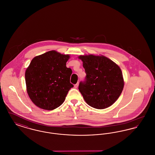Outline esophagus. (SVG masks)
<instances>
[{"label":"esophagus","instance_id":"34e87169","mask_svg":"<svg viewBox=\"0 0 155 155\" xmlns=\"http://www.w3.org/2000/svg\"><path fill=\"white\" fill-rule=\"evenodd\" d=\"M78 85H79V83L78 82V83H77L76 84L74 85V88H77V87H78Z\"/></svg>","mask_w":155,"mask_h":155}]
</instances>
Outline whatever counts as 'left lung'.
Here are the masks:
<instances>
[{
    "label": "left lung",
    "instance_id": "obj_1",
    "mask_svg": "<svg viewBox=\"0 0 155 155\" xmlns=\"http://www.w3.org/2000/svg\"><path fill=\"white\" fill-rule=\"evenodd\" d=\"M86 80L78 89L90 106L104 109L111 106L121 95L124 81L118 65L103 55H80Z\"/></svg>",
    "mask_w": 155,
    "mask_h": 155
}]
</instances>
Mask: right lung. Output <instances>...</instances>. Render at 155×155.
Segmentation results:
<instances>
[{
  "mask_svg": "<svg viewBox=\"0 0 155 155\" xmlns=\"http://www.w3.org/2000/svg\"><path fill=\"white\" fill-rule=\"evenodd\" d=\"M69 54L51 51L35 56L26 69L27 92L38 107L52 110L64 102L68 91L72 70L66 67Z\"/></svg>",
  "mask_w": 155,
  "mask_h": 155,
  "instance_id": "add662e5",
  "label": "right lung"
}]
</instances>
